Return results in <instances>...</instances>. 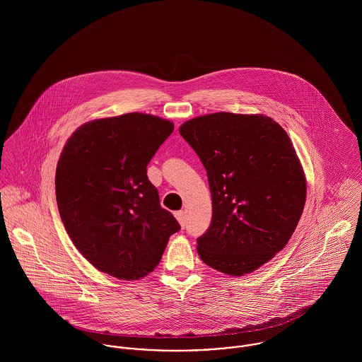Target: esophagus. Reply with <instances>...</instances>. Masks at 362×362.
Returning <instances> with one entry per match:
<instances>
[{"label":"esophagus","instance_id":"esophagus-1","mask_svg":"<svg viewBox=\"0 0 362 362\" xmlns=\"http://www.w3.org/2000/svg\"><path fill=\"white\" fill-rule=\"evenodd\" d=\"M174 216H175V218L178 220L180 226L184 228V227H185V213H184L182 210H180V211H175Z\"/></svg>","mask_w":362,"mask_h":362}]
</instances>
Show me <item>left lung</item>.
Masks as SVG:
<instances>
[{
  "label": "left lung",
  "instance_id": "8db88e82",
  "mask_svg": "<svg viewBox=\"0 0 362 362\" xmlns=\"http://www.w3.org/2000/svg\"><path fill=\"white\" fill-rule=\"evenodd\" d=\"M180 134L204 163L211 194L198 255L228 276L252 273L287 245L305 206L307 178L291 139L267 115L226 111L188 119Z\"/></svg>",
  "mask_w": 362,
  "mask_h": 362
}]
</instances>
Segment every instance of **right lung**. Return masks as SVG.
<instances>
[{"label":"right lung","instance_id":"1","mask_svg":"<svg viewBox=\"0 0 362 362\" xmlns=\"http://www.w3.org/2000/svg\"><path fill=\"white\" fill-rule=\"evenodd\" d=\"M173 129L170 119L145 112L96 118L75 129L59 155L55 197L64 227L83 258L108 276H148L180 230L146 174Z\"/></svg>","mask_w":362,"mask_h":362}]
</instances>
